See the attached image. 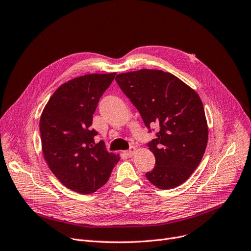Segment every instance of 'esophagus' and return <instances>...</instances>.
Returning <instances> with one entry per match:
<instances>
[{
  "label": "esophagus",
  "instance_id": "1",
  "mask_svg": "<svg viewBox=\"0 0 251 251\" xmlns=\"http://www.w3.org/2000/svg\"><path fill=\"white\" fill-rule=\"evenodd\" d=\"M135 151H136V147H134V146H132L130 147L126 152V154L127 155L128 157H130V156H133L134 155V153H135Z\"/></svg>",
  "mask_w": 251,
  "mask_h": 251
}]
</instances>
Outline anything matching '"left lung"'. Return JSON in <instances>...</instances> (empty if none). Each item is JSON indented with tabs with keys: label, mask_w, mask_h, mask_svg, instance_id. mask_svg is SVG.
Segmentation results:
<instances>
[{
	"label": "left lung",
	"mask_w": 251,
	"mask_h": 251,
	"mask_svg": "<svg viewBox=\"0 0 251 251\" xmlns=\"http://www.w3.org/2000/svg\"><path fill=\"white\" fill-rule=\"evenodd\" d=\"M119 88L138 109L148 132L155 166L146 173L160 189L180 186L199 165L207 145L208 129L198 94L170 73L141 69L117 75ZM160 127L158 132L151 128Z\"/></svg>",
	"instance_id": "obj_1"
}]
</instances>
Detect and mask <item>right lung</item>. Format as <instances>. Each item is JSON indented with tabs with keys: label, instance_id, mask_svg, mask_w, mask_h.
Returning a JSON list of instances; mask_svg holds the SVG:
<instances>
[{
	"label": "right lung",
	"instance_id": "obj_1",
	"mask_svg": "<svg viewBox=\"0 0 251 251\" xmlns=\"http://www.w3.org/2000/svg\"><path fill=\"white\" fill-rule=\"evenodd\" d=\"M115 73L87 75L59 87L48 101L40 119L45 159L64 186L77 193L91 194L106 184L118 162L104 142L96 143L98 133L91 128L103 93Z\"/></svg>",
	"mask_w": 251,
	"mask_h": 251
}]
</instances>
